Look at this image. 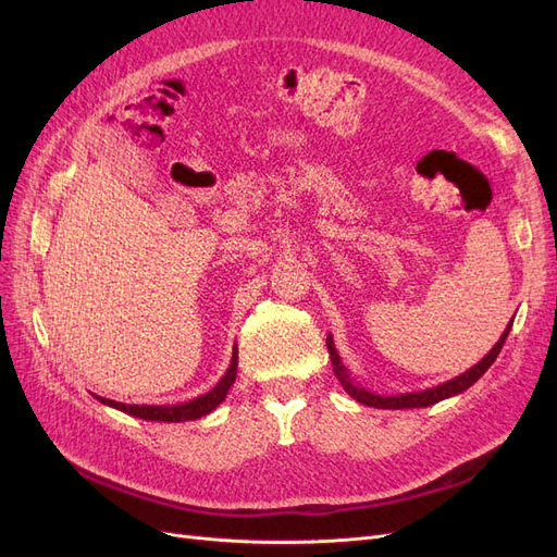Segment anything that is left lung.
<instances>
[{
    "label": "left lung",
    "instance_id": "8db88e82",
    "mask_svg": "<svg viewBox=\"0 0 557 557\" xmlns=\"http://www.w3.org/2000/svg\"><path fill=\"white\" fill-rule=\"evenodd\" d=\"M511 325H513V318H511V323L507 325V330L502 332L499 342L491 350H487V356H483V360L479 364L469 367L467 372H462L460 376H455V379H450L446 383H440V385H434V387H428V391H420V393L376 395L372 391H367V387L356 383V379H352L348 369L344 367L339 352H336V348H334L332 334H327V350H330V358H332L334 374H336V379H339V383L344 385V391L352 399H358L360 404H364V407H374V409H425V407H432V404H436V401L460 395V393L467 391L469 385H474L487 372V369H491V364L497 360L499 350H502L504 342H507V336L511 332Z\"/></svg>",
    "mask_w": 557,
    "mask_h": 557
}]
</instances>
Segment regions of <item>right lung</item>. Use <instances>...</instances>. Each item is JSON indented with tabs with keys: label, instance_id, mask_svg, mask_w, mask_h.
I'll use <instances>...</instances> for the list:
<instances>
[{
	"label": "right lung",
	"instance_id": "right-lung-1",
	"mask_svg": "<svg viewBox=\"0 0 557 557\" xmlns=\"http://www.w3.org/2000/svg\"><path fill=\"white\" fill-rule=\"evenodd\" d=\"M237 360H239V350L237 344L232 348V360L225 376L218 381L207 395H199L190 401H183V404H172V407H158V404H123V401H113L107 397H99L95 395L99 401L107 404V407H113L123 413H129L134 418H144V420H158V423H183V420H197L201 416L211 413L218 404H221L227 397V391L232 387L234 379H237Z\"/></svg>",
	"mask_w": 557,
	"mask_h": 557
}]
</instances>
